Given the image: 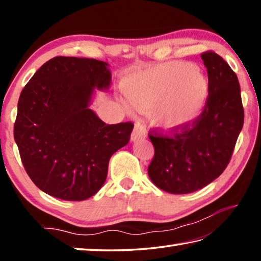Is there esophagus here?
<instances>
[{
	"instance_id": "obj_1",
	"label": "esophagus",
	"mask_w": 261,
	"mask_h": 261,
	"mask_svg": "<svg viewBox=\"0 0 261 261\" xmlns=\"http://www.w3.org/2000/svg\"><path fill=\"white\" fill-rule=\"evenodd\" d=\"M145 137H146V130H145V127L141 126L140 124H136L134 131H132L131 140H138L145 138Z\"/></svg>"
}]
</instances>
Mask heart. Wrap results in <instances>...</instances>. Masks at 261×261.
<instances>
[{
  "label": "heart",
  "mask_w": 261,
  "mask_h": 261,
  "mask_svg": "<svg viewBox=\"0 0 261 261\" xmlns=\"http://www.w3.org/2000/svg\"><path fill=\"white\" fill-rule=\"evenodd\" d=\"M130 102L139 109H154V122L165 130H175L191 122L204 108L210 82L196 65L166 62L137 70L123 81ZM127 112L131 105L122 101Z\"/></svg>",
  "instance_id": "1"
}]
</instances>
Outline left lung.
<instances>
[{
    "label": "left lung",
    "mask_w": 261,
    "mask_h": 261,
    "mask_svg": "<svg viewBox=\"0 0 261 261\" xmlns=\"http://www.w3.org/2000/svg\"><path fill=\"white\" fill-rule=\"evenodd\" d=\"M201 59L210 82L202 112L168 134L156 129L148 132L154 146L149 178L158 188L174 194L198 191L223 173L244 123L236 73L215 51H204Z\"/></svg>",
    "instance_id": "left-lung-1"
}]
</instances>
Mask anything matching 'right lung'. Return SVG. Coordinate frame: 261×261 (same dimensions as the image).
Wrapping results in <instances>:
<instances>
[{
  "instance_id": "add662e5",
  "label": "right lung",
  "mask_w": 261,
  "mask_h": 261,
  "mask_svg": "<svg viewBox=\"0 0 261 261\" xmlns=\"http://www.w3.org/2000/svg\"><path fill=\"white\" fill-rule=\"evenodd\" d=\"M107 63L56 56L21 91L14 125L26 173L59 199L81 201L102 187L113 154L129 143L134 123L106 124L88 108L93 88H108Z\"/></svg>"
}]
</instances>
